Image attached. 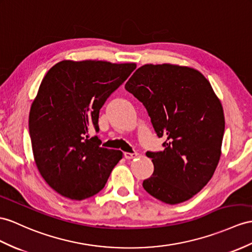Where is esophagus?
Here are the masks:
<instances>
[{
    "mask_svg": "<svg viewBox=\"0 0 252 252\" xmlns=\"http://www.w3.org/2000/svg\"><path fill=\"white\" fill-rule=\"evenodd\" d=\"M138 153H125V158L127 159V160H130V159H133L138 157Z\"/></svg>",
    "mask_w": 252,
    "mask_h": 252,
    "instance_id": "obj_1",
    "label": "esophagus"
}]
</instances>
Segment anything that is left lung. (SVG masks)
<instances>
[{"label": "left lung", "mask_w": 252, "mask_h": 252, "mask_svg": "<svg viewBox=\"0 0 252 252\" xmlns=\"http://www.w3.org/2000/svg\"><path fill=\"white\" fill-rule=\"evenodd\" d=\"M125 89L143 103L162 152H147L154 173L143 188L167 204L191 199L212 179L224 132L223 108L210 81L188 66L145 64Z\"/></svg>", "instance_id": "1"}]
</instances>
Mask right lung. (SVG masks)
Masks as SVG:
<instances>
[{
	"mask_svg": "<svg viewBox=\"0 0 252 252\" xmlns=\"http://www.w3.org/2000/svg\"><path fill=\"white\" fill-rule=\"evenodd\" d=\"M136 63L64 60L42 79L30 110L34 160L45 182L59 194L83 200L105 187L123 152L100 146L99 110L136 69Z\"/></svg>",
	"mask_w": 252,
	"mask_h": 252,
	"instance_id": "add662e5",
	"label": "right lung"
}]
</instances>
